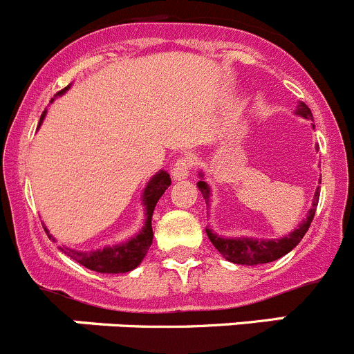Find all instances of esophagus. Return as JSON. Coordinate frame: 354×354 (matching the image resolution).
<instances>
[{
  "label": "esophagus",
  "mask_w": 354,
  "mask_h": 354,
  "mask_svg": "<svg viewBox=\"0 0 354 354\" xmlns=\"http://www.w3.org/2000/svg\"><path fill=\"white\" fill-rule=\"evenodd\" d=\"M192 166H194V162H192V157L190 155H183V157H180L176 160V164L173 166V178L174 180H187L190 174H192Z\"/></svg>",
  "instance_id": "obj_1"
}]
</instances>
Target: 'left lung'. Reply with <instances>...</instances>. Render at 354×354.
<instances>
[{
  "label": "left lung",
  "mask_w": 354,
  "mask_h": 354,
  "mask_svg": "<svg viewBox=\"0 0 354 354\" xmlns=\"http://www.w3.org/2000/svg\"><path fill=\"white\" fill-rule=\"evenodd\" d=\"M295 113L299 117L307 118V120H313L311 110L307 108L306 102L300 101L297 104ZM315 129V125H313ZM201 181H197V187H199L201 194H203L206 204H209L211 199V188L209 185L204 181L203 171L199 173ZM322 183V180H319ZM319 201V187L316 188L315 199H313V206L307 213V216L304 218L302 222L299 223L295 230L288 234V236H283L279 239H257V237H222L214 234L211 229H206L207 237L213 243V246L216 248L218 252L222 253L223 259L229 260L232 263H239V266H260V263H269L274 260L281 259L286 253H290L297 244L302 241V237L306 236V232L311 227L313 218H315L316 206H318Z\"/></svg>",
  "instance_id": "1"
}]
</instances>
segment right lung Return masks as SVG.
<instances>
[{"mask_svg": "<svg viewBox=\"0 0 354 354\" xmlns=\"http://www.w3.org/2000/svg\"><path fill=\"white\" fill-rule=\"evenodd\" d=\"M69 87H71V84H69L68 87L62 88V91H59L57 94L54 95V99L64 94ZM54 99H52V101H54ZM45 113H47V110L43 111L38 127L41 125ZM169 185L171 178L167 171H158L157 174H153V176L150 178V181H148L147 187H145L143 190V196H141V203H143L145 206V223L143 227H141L140 232H138L136 236H132L131 239L124 241V243L113 244V246H104L99 248V250H92V252L73 250V248L64 246V244L57 248L66 257L73 259L75 262L80 263V266L87 267V269L95 270V272L122 274L136 269V267L143 262L145 257H147L148 248L151 246V239H153L151 216H153V209L155 206H157L158 199L162 197V194L166 192ZM45 232H47L48 239L57 243V239L47 230V227H45Z\"/></svg>", "mask_w": 354, "mask_h": 354, "instance_id": "1", "label": "right lung"}]
</instances>
